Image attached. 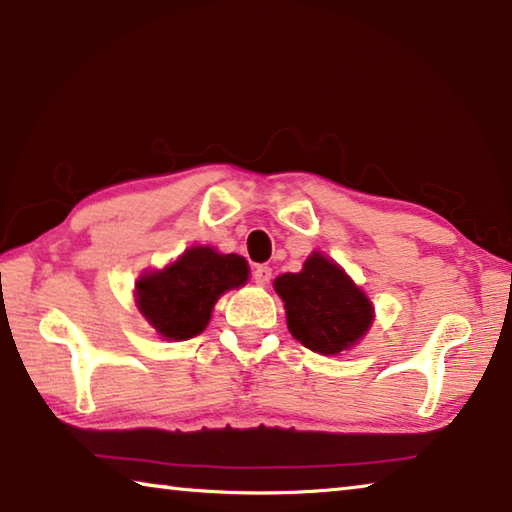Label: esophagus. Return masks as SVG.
<instances>
[{
	"mask_svg": "<svg viewBox=\"0 0 512 512\" xmlns=\"http://www.w3.org/2000/svg\"><path fill=\"white\" fill-rule=\"evenodd\" d=\"M271 277H273V271L268 266H255V271H253V280L259 284V287H266L268 282H271Z\"/></svg>",
	"mask_w": 512,
	"mask_h": 512,
	"instance_id": "34e87169",
	"label": "esophagus"
}]
</instances>
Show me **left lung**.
I'll return each instance as SVG.
<instances>
[{
    "instance_id": "8db88e82",
    "label": "left lung",
    "mask_w": 512,
    "mask_h": 512,
    "mask_svg": "<svg viewBox=\"0 0 512 512\" xmlns=\"http://www.w3.org/2000/svg\"><path fill=\"white\" fill-rule=\"evenodd\" d=\"M273 289L284 302L293 339L325 357L352 350L375 320L366 293L318 250L305 259L300 273L275 277Z\"/></svg>"
}]
</instances>
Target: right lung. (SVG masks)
Returning a JSON list of instances; mask_svg holds the SVG:
<instances>
[{
  "instance_id": "right-lung-1",
  "label": "right lung",
  "mask_w": 512,
  "mask_h": 512,
  "mask_svg": "<svg viewBox=\"0 0 512 512\" xmlns=\"http://www.w3.org/2000/svg\"><path fill=\"white\" fill-rule=\"evenodd\" d=\"M248 262L212 246H192L158 271L135 282V305L164 341H187L203 332L225 291L248 282Z\"/></svg>"
}]
</instances>
